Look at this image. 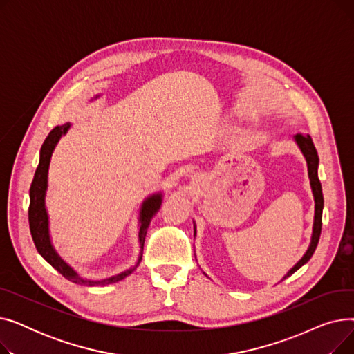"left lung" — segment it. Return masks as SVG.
<instances>
[{
  "mask_svg": "<svg viewBox=\"0 0 354 354\" xmlns=\"http://www.w3.org/2000/svg\"><path fill=\"white\" fill-rule=\"evenodd\" d=\"M297 145L301 149V152L307 160V167H308V178H310V185H311V191L314 195V202H315V209H314V225H313V236H311V244L307 250V252L303 255V258L297 263L286 275L283 280L292 275L297 270L301 268L308 259L313 257L315 248H317L320 234H322V218H323V207H324V198H323V191H322V183L319 180L317 169H319V155L317 151H315L313 139L310 135H295L294 136ZM196 232V231H195ZM281 280V281H283Z\"/></svg>",
  "mask_w": 354,
  "mask_h": 354,
  "instance_id": "8db88e82",
  "label": "left lung"
}]
</instances>
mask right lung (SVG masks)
Masks as SVG:
<instances>
[{
    "instance_id": "1",
    "label": "right lung",
    "mask_w": 354,
    "mask_h": 354,
    "mask_svg": "<svg viewBox=\"0 0 354 354\" xmlns=\"http://www.w3.org/2000/svg\"><path fill=\"white\" fill-rule=\"evenodd\" d=\"M70 127V123H66L63 126H55L48 136L46 138L41 149H40V162L37 166L34 179L30 187V207H28V222H30V232L34 241V245L40 255L46 259V261L57 270L68 281L79 284L83 287H102L107 284L118 283L123 278H126L129 274H132L139 263L142 261L143 254V244L145 236L151 224V219L153 215L159 211L162 203V194H155L143 201L142 209H140V228H139V243H140V254L138 258V263L118 275L103 278V280H84V278L79 277V274L74 271L70 266H67L60 255L55 252V250L51 245L50 241V232H48V215L46 211V191H47V175H48V166L51 160V155L54 152L55 145L59 143L60 138L67 133Z\"/></svg>"
}]
</instances>
